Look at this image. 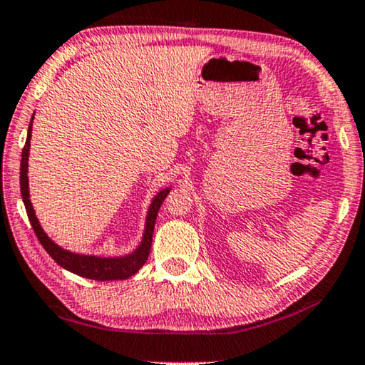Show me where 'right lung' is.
Wrapping results in <instances>:
<instances>
[{
	"mask_svg": "<svg viewBox=\"0 0 365 365\" xmlns=\"http://www.w3.org/2000/svg\"><path fill=\"white\" fill-rule=\"evenodd\" d=\"M30 139H31V122L28 127V135L25 148L21 153V165H20V187H21V197L25 202L28 220H30L31 228L35 231L38 241L41 246L46 250V253L60 264L61 268L68 269V272L75 273V275L90 278V280H98V282H108V280H125L132 275H135L139 272L142 264L148 262L149 253H150V245H153V233L155 226V217H158L159 207L163 205V201L168 196L169 189H163L158 196L154 197L153 205L149 207L148 215V223H145V233L142 238V243L134 253L129 257L122 258H98V257H85V255H75L70 253L67 250H61L58 245H55L48 236L45 235V231L41 230L40 223H38L35 211H33L30 194H28V150H30Z\"/></svg>",
	"mask_w": 365,
	"mask_h": 365,
	"instance_id": "add662e5",
	"label": "right lung"
}]
</instances>
